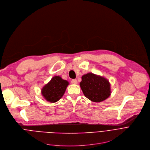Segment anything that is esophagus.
Segmentation results:
<instances>
[{
  "label": "esophagus",
  "mask_w": 150,
  "mask_h": 150,
  "mask_svg": "<svg viewBox=\"0 0 150 150\" xmlns=\"http://www.w3.org/2000/svg\"><path fill=\"white\" fill-rule=\"evenodd\" d=\"M71 83H74V84H77V81L76 79H73L71 80Z\"/></svg>",
  "instance_id": "obj_1"
}]
</instances>
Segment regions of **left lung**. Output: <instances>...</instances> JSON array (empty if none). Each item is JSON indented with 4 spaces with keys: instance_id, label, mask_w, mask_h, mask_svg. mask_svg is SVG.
I'll return each mask as SVG.
<instances>
[{
    "instance_id": "obj_1",
    "label": "left lung",
    "mask_w": 150,
    "mask_h": 150,
    "mask_svg": "<svg viewBox=\"0 0 150 150\" xmlns=\"http://www.w3.org/2000/svg\"><path fill=\"white\" fill-rule=\"evenodd\" d=\"M80 87L84 96L95 102H100L110 95V87L108 80L93 73H87L81 77Z\"/></svg>"
}]
</instances>
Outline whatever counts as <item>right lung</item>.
<instances>
[{
	"instance_id": "1",
	"label": "right lung",
	"mask_w": 150,
	"mask_h": 150,
	"mask_svg": "<svg viewBox=\"0 0 150 150\" xmlns=\"http://www.w3.org/2000/svg\"><path fill=\"white\" fill-rule=\"evenodd\" d=\"M69 82L59 76H55L42 89V95L48 102L54 103L63 96Z\"/></svg>"
}]
</instances>
